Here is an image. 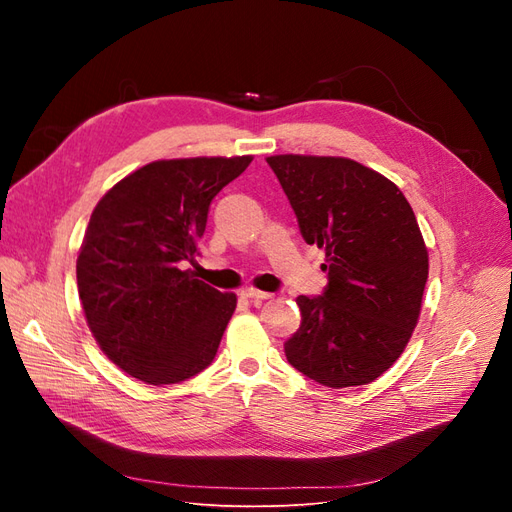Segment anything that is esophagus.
<instances>
[{
	"instance_id": "obj_1",
	"label": "esophagus",
	"mask_w": 512,
	"mask_h": 512,
	"mask_svg": "<svg viewBox=\"0 0 512 512\" xmlns=\"http://www.w3.org/2000/svg\"><path fill=\"white\" fill-rule=\"evenodd\" d=\"M241 294L245 299H254V301H265V299H271L273 294L271 292H265V290H256V288H243Z\"/></svg>"
}]
</instances>
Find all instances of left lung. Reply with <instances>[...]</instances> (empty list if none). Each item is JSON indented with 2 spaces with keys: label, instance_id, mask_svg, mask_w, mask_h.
Wrapping results in <instances>:
<instances>
[{
  "label": "left lung",
  "instance_id": "obj_1",
  "mask_svg": "<svg viewBox=\"0 0 512 512\" xmlns=\"http://www.w3.org/2000/svg\"><path fill=\"white\" fill-rule=\"evenodd\" d=\"M305 243L324 250L329 284L297 297L301 327L288 363L329 389L374 382L408 346L418 322L429 256L406 196L350 158H267Z\"/></svg>",
  "mask_w": 512,
  "mask_h": 512
}]
</instances>
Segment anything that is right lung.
Wrapping results in <instances>:
<instances>
[{"mask_svg": "<svg viewBox=\"0 0 512 512\" xmlns=\"http://www.w3.org/2000/svg\"><path fill=\"white\" fill-rule=\"evenodd\" d=\"M252 156L156 160L123 177L91 213L76 258L87 327L132 378L175 384L211 365L235 292L198 280L211 200Z\"/></svg>", "mask_w": 512, "mask_h": 512, "instance_id": "1", "label": "right lung"}]
</instances>
